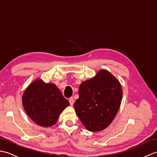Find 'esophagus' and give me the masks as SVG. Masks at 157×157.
Segmentation results:
<instances>
[{"instance_id":"esophagus-1","label":"esophagus","mask_w":157,"mask_h":157,"mask_svg":"<svg viewBox=\"0 0 157 157\" xmlns=\"http://www.w3.org/2000/svg\"><path fill=\"white\" fill-rule=\"evenodd\" d=\"M69 102L70 103V105H71V106H73V103H74V98H73V97H71L69 99Z\"/></svg>"}]
</instances>
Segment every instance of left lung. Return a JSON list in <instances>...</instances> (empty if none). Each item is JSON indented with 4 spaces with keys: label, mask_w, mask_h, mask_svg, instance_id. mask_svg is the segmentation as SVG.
<instances>
[{
    "label": "left lung",
    "mask_w": 157,
    "mask_h": 157,
    "mask_svg": "<svg viewBox=\"0 0 157 157\" xmlns=\"http://www.w3.org/2000/svg\"><path fill=\"white\" fill-rule=\"evenodd\" d=\"M74 103L76 115L90 132H100L111 124L121 105V84L107 70L101 69L79 87Z\"/></svg>",
    "instance_id": "obj_1"
}]
</instances>
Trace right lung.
<instances>
[{
	"mask_svg": "<svg viewBox=\"0 0 157 157\" xmlns=\"http://www.w3.org/2000/svg\"><path fill=\"white\" fill-rule=\"evenodd\" d=\"M22 105L29 117L40 126L51 127L69 102L52 83L36 79L29 84L22 95Z\"/></svg>",
	"mask_w": 157,
	"mask_h": 157,
	"instance_id": "obj_1",
	"label": "right lung"
}]
</instances>
